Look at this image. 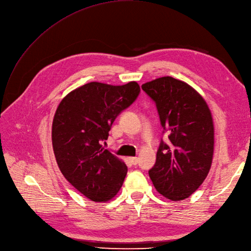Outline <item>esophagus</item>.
I'll return each instance as SVG.
<instances>
[{"mask_svg":"<svg viewBox=\"0 0 251 251\" xmlns=\"http://www.w3.org/2000/svg\"><path fill=\"white\" fill-rule=\"evenodd\" d=\"M128 159L131 160V163H132L133 165H137V164H138V157H136V156L128 157Z\"/></svg>","mask_w":251,"mask_h":251,"instance_id":"obj_1","label":"esophagus"}]
</instances>
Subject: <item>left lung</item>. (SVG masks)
<instances>
[{
    "label": "left lung",
    "mask_w": 251,
    "mask_h": 251,
    "mask_svg": "<svg viewBox=\"0 0 251 251\" xmlns=\"http://www.w3.org/2000/svg\"><path fill=\"white\" fill-rule=\"evenodd\" d=\"M156 104L160 124L170 134L163 141L149 177L157 192L171 201L192 196L206 179L214 152L212 113L194 87L170 76L142 84Z\"/></svg>",
    "instance_id": "8db88e82"
}]
</instances>
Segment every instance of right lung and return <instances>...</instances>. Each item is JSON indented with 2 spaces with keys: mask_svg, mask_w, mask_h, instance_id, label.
Wrapping results in <instances>:
<instances>
[{
  "mask_svg": "<svg viewBox=\"0 0 251 251\" xmlns=\"http://www.w3.org/2000/svg\"><path fill=\"white\" fill-rule=\"evenodd\" d=\"M140 93L136 81L124 85L89 82L70 92L52 122V147L62 174L94 202H108L123 186L127 168L103 141L116 116Z\"/></svg>",
  "mask_w": 251,
  "mask_h": 251,
  "instance_id": "right-lung-1",
  "label": "right lung"
}]
</instances>
